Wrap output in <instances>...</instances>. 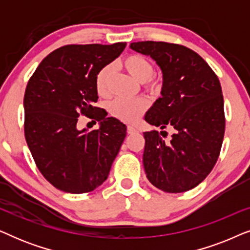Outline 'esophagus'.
Listing matches in <instances>:
<instances>
[{"label": "esophagus", "mask_w": 250, "mask_h": 250, "mask_svg": "<svg viewBox=\"0 0 250 250\" xmlns=\"http://www.w3.org/2000/svg\"><path fill=\"white\" fill-rule=\"evenodd\" d=\"M127 133L128 134H134V133H138V129L134 126H127Z\"/></svg>", "instance_id": "34e87169"}]
</instances>
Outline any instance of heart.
<instances>
[{"instance_id":"b5f03b06","label":"heart","mask_w":250,"mask_h":250,"mask_svg":"<svg viewBox=\"0 0 250 250\" xmlns=\"http://www.w3.org/2000/svg\"><path fill=\"white\" fill-rule=\"evenodd\" d=\"M123 67L133 78L143 84V87L150 93H159L162 91L163 83L158 77L153 76V64L146 58L140 54H129L122 61ZM111 66L102 67L95 76V88L100 95H107L108 84L110 80ZM149 102L146 98L139 97L135 99H116L109 105V111L115 118L124 123H135L148 109Z\"/></svg>"}]
</instances>
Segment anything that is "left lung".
<instances>
[{
    "mask_svg": "<svg viewBox=\"0 0 250 250\" xmlns=\"http://www.w3.org/2000/svg\"><path fill=\"white\" fill-rule=\"evenodd\" d=\"M163 71L162 98L146 122L167 132H145L143 166L152 186L168 193L193 189L206 179L220 156L225 131L224 101L218 77L199 54L167 42L131 43ZM163 136L162 137L161 135Z\"/></svg>",
    "mask_w": 250,
    "mask_h": 250,
    "instance_id": "left-lung-1",
    "label": "left lung"
}]
</instances>
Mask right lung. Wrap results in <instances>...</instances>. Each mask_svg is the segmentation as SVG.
Wrapping results in <instances>:
<instances>
[{
  "label": "right lung",
  "mask_w": 250,
  "mask_h": 250,
  "mask_svg": "<svg viewBox=\"0 0 250 250\" xmlns=\"http://www.w3.org/2000/svg\"><path fill=\"white\" fill-rule=\"evenodd\" d=\"M125 46L123 42L61 46L29 78L23 98L26 142L37 168L57 189L85 193L107 180L126 126L93 105L99 98L95 76ZM80 115L99 121L101 128L80 131Z\"/></svg>",
  "instance_id": "add662e5"
}]
</instances>
